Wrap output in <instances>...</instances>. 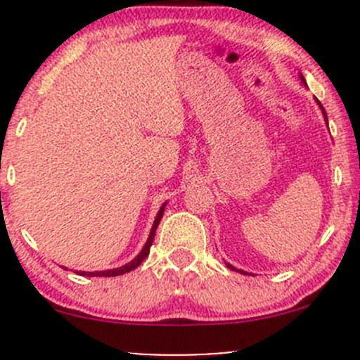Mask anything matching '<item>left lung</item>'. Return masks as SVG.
<instances>
[{"mask_svg": "<svg viewBox=\"0 0 360 360\" xmlns=\"http://www.w3.org/2000/svg\"><path fill=\"white\" fill-rule=\"evenodd\" d=\"M300 79H301V82H303L304 86H307V81H304V77H303V74L300 72ZM315 101H316V105L320 106V110H321V115H323V118H325V123H326V127H328V118H326V111H325V108L323 106H321V103L316 100L315 98ZM226 264V267H229V269H232V271H237V272H240V274H249V272H245V271H242V269H237V267H233L232 264H229V262H225Z\"/></svg>", "mask_w": 360, "mask_h": 360, "instance_id": "obj_1", "label": "left lung"}]
</instances>
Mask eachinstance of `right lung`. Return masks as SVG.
Returning a JSON list of instances; mask_svg holds the SVG:
<instances>
[{
	"label": "right lung",
	"mask_w": 360,
	"mask_h": 360,
	"mask_svg": "<svg viewBox=\"0 0 360 360\" xmlns=\"http://www.w3.org/2000/svg\"><path fill=\"white\" fill-rule=\"evenodd\" d=\"M166 205H167V201H166V203H164L162 206H160L159 213H157V217H155V220H154V225H152V229H150V233H148V238H147L146 245H143V249L140 250V254L137 255V257L131 259L130 262L125 264V266H122V267H115V269L94 271V272L77 271V274H79V276H89V278H113V276H122V274H127V272H130V271L137 269V267L140 266V264H142V260L146 259L147 255H148V252H150V245H152V242H154L157 225H159L160 218H162V214H164V208H166Z\"/></svg>",
	"instance_id": "1"
}]
</instances>
